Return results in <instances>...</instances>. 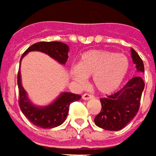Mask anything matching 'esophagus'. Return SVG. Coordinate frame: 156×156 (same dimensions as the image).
<instances>
[{
    "mask_svg": "<svg viewBox=\"0 0 156 156\" xmlns=\"http://www.w3.org/2000/svg\"><path fill=\"white\" fill-rule=\"evenodd\" d=\"M82 98H83L84 100H89V99L93 98V96L90 95V94H84V95L82 96Z\"/></svg>",
    "mask_w": 156,
    "mask_h": 156,
    "instance_id": "esophagus-1",
    "label": "esophagus"
}]
</instances>
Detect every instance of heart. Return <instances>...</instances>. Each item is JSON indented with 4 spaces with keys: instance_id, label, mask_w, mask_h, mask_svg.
I'll return each mask as SVG.
<instances>
[{
    "instance_id": "obj_1",
    "label": "heart",
    "mask_w": 156,
    "mask_h": 156,
    "mask_svg": "<svg viewBox=\"0 0 156 156\" xmlns=\"http://www.w3.org/2000/svg\"><path fill=\"white\" fill-rule=\"evenodd\" d=\"M130 69V61L124 54L108 50H89L79 58L78 67L71 69L74 79L83 84L87 77H92L96 89L109 95L116 91L123 84Z\"/></svg>"
}]
</instances>
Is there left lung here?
I'll return each instance as SVG.
<instances>
[{
	"label": "left lung",
	"instance_id": "1",
	"mask_svg": "<svg viewBox=\"0 0 156 156\" xmlns=\"http://www.w3.org/2000/svg\"><path fill=\"white\" fill-rule=\"evenodd\" d=\"M132 59L136 70L144 73V67L137 52L131 48ZM144 83L140 76L131 78L119 91L105 98H100L102 108L95 117V124L105 130L118 131L123 129L137 114Z\"/></svg>",
	"mask_w": 156,
	"mask_h": 156
}]
</instances>
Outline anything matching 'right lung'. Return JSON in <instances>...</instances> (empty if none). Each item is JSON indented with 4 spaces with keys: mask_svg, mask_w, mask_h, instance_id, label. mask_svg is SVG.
<instances>
[{
    "mask_svg": "<svg viewBox=\"0 0 156 156\" xmlns=\"http://www.w3.org/2000/svg\"><path fill=\"white\" fill-rule=\"evenodd\" d=\"M30 51L43 52L61 65H65L69 58L68 53L69 51V48L67 44L58 41L37 42L26 49L20 58V63L23 57ZM17 80L20 95L19 105L21 112L33 125L41 128H53L63 124L68 116L69 105L81 98L80 95L62 92L52 103L44 107H38L30 101L27 92L21 85V75L20 69Z\"/></svg>",
    "mask_w": 156,
    "mask_h": 156,
    "instance_id": "1",
    "label": "right lung"
}]
</instances>
